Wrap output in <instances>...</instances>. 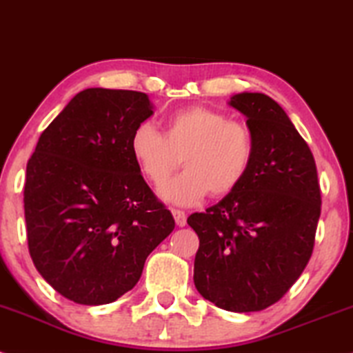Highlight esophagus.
I'll return each mask as SVG.
<instances>
[{
    "instance_id": "esophagus-1",
    "label": "esophagus",
    "mask_w": 353,
    "mask_h": 353,
    "mask_svg": "<svg viewBox=\"0 0 353 353\" xmlns=\"http://www.w3.org/2000/svg\"><path fill=\"white\" fill-rule=\"evenodd\" d=\"M172 215H174V220H176L177 227H184L185 223H188V215H185V212L182 210H177V209H172Z\"/></svg>"
}]
</instances>
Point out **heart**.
<instances>
[{"mask_svg":"<svg viewBox=\"0 0 353 353\" xmlns=\"http://www.w3.org/2000/svg\"><path fill=\"white\" fill-rule=\"evenodd\" d=\"M130 151L139 172L152 185H161L181 159L185 171L159 189L163 201L174 205H195L212 192L232 194L250 171L254 141L240 121L207 107L177 110L165 120L163 134L150 123L131 134Z\"/></svg>","mask_w":353,"mask_h":353,"instance_id":"obj_1","label":"heart"}]
</instances>
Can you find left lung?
Listing matches in <instances>:
<instances>
[{
	"mask_svg": "<svg viewBox=\"0 0 353 353\" xmlns=\"http://www.w3.org/2000/svg\"><path fill=\"white\" fill-rule=\"evenodd\" d=\"M254 156L241 184L188 223L199 236L194 283L232 312L270 307L290 291L312 254L321 217L316 161L290 117L265 93H236Z\"/></svg>",
	"mask_w": 353,
	"mask_h": 353,
	"instance_id": "1",
	"label": "left lung"
}]
</instances>
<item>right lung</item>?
<instances>
[{
	"instance_id": "1",
	"label": "right lung",
	"mask_w": 353,
	"mask_h": 353,
	"mask_svg": "<svg viewBox=\"0 0 353 353\" xmlns=\"http://www.w3.org/2000/svg\"><path fill=\"white\" fill-rule=\"evenodd\" d=\"M152 114L146 93L87 88L42 131L28 161L24 217L34 266L63 298L100 305L133 290L172 214L130 151Z\"/></svg>"
}]
</instances>
